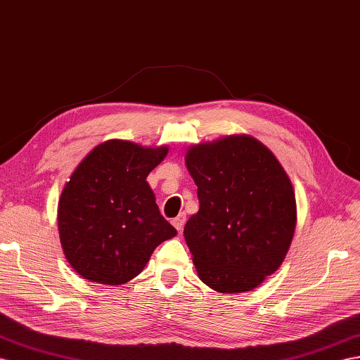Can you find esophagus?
Instances as JSON below:
<instances>
[{"label": "esophagus", "mask_w": 360, "mask_h": 360, "mask_svg": "<svg viewBox=\"0 0 360 360\" xmlns=\"http://www.w3.org/2000/svg\"><path fill=\"white\" fill-rule=\"evenodd\" d=\"M184 224H186V213H181L179 216H176L174 219H172V225H173L174 228H176L179 233L182 231Z\"/></svg>", "instance_id": "1"}]
</instances>
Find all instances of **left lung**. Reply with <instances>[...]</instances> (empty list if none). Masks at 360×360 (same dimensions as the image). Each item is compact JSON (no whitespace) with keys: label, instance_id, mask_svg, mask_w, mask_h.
Listing matches in <instances>:
<instances>
[{"label":"left lung","instance_id":"8db88e82","mask_svg":"<svg viewBox=\"0 0 360 360\" xmlns=\"http://www.w3.org/2000/svg\"><path fill=\"white\" fill-rule=\"evenodd\" d=\"M186 164L199 211L184 237L202 283L220 293L255 289L280 268L297 226V200L276 156L251 135L190 146Z\"/></svg>","mask_w":360,"mask_h":360}]
</instances>
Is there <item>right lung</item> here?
<instances>
[{"label":"right lung","mask_w":360,"mask_h":360,"mask_svg":"<svg viewBox=\"0 0 360 360\" xmlns=\"http://www.w3.org/2000/svg\"><path fill=\"white\" fill-rule=\"evenodd\" d=\"M167 153L169 146L108 140L71 173L59 198L58 228L65 259L85 280L131 281L155 248L178 234L146 181Z\"/></svg>","instance_id":"right-lung-1"}]
</instances>
